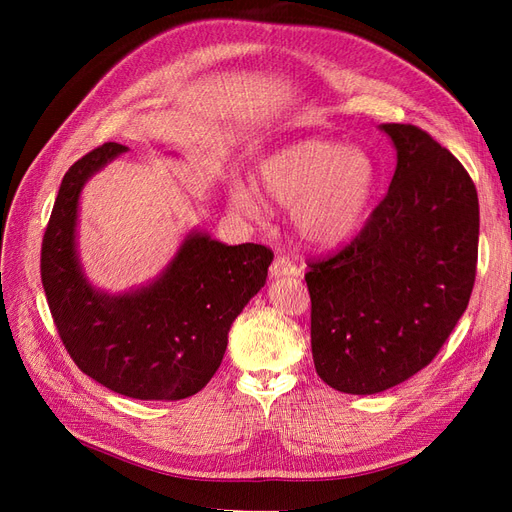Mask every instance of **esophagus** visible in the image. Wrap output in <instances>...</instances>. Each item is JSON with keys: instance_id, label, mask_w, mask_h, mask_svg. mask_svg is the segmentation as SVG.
I'll return each instance as SVG.
<instances>
[{"instance_id": "obj_1", "label": "esophagus", "mask_w": 512, "mask_h": 512, "mask_svg": "<svg viewBox=\"0 0 512 512\" xmlns=\"http://www.w3.org/2000/svg\"><path fill=\"white\" fill-rule=\"evenodd\" d=\"M301 275V267L294 265V262L286 256H277L271 265V277H292Z\"/></svg>"}]
</instances>
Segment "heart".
Here are the masks:
<instances>
[{
  "label": "heart",
  "mask_w": 512,
  "mask_h": 512,
  "mask_svg": "<svg viewBox=\"0 0 512 512\" xmlns=\"http://www.w3.org/2000/svg\"><path fill=\"white\" fill-rule=\"evenodd\" d=\"M260 192L288 207L299 235L314 247H337L363 226L378 188V164L361 147L303 138L258 164ZM230 207L260 220L265 200L247 183L230 188Z\"/></svg>",
  "instance_id": "b5f03b06"
}]
</instances>
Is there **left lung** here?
Instances as JSON below:
<instances>
[{
  "label": "left lung",
  "mask_w": 512,
  "mask_h": 512,
  "mask_svg": "<svg viewBox=\"0 0 512 512\" xmlns=\"http://www.w3.org/2000/svg\"><path fill=\"white\" fill-rule=\"evenodd\" d=\"M389 192L342 252L309 265L312 354L335 391L374 395L418 374L470 301L478 196L466 168L408 123H382Z\"/></svg>",
  "instance_id": "8db88e82"
}]
</instances>
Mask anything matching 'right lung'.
<instances>
[{
  "mask_svg": "<svg viewBox=\"0 0 512 512\" xmlns=\"http://www.w3.org/2000/svg\"><path fill=\"white\" fill-rule=\"evenodd\" d=\"M128 147L104 143L74 162L42 241V286L72 361L106 389L132 399L177 401L196 395L218 371L228 331L265 286L269 247L226 245L190 230L151 282L106 292L89 282L79 258V203L85 183Z\"/></svg>",
  "mask_w": 512,
  "mask_h": 512,
  "instance_id": "obj_1",
  "label": "right lung"
}]
</instances>
